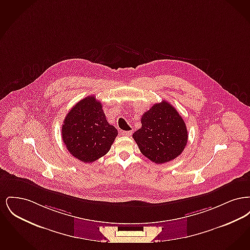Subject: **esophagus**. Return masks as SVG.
<instances>
[{"label": "esophagus", "instance_id": "obj_1", "mask_svg": "<svg viewBox=\"0 0 250 250\" xmlns=\"http://www.w3.org/2000/svg\"><path fill=\"white\" fill-rule=\"evenodd\" d=\"M132 132H133L132 130L123 131V132H122V135H123V136H125V137H130L131 135H132Z\"/></svg>", "mask_w": 250, "mask_h": 250}]
</instances>
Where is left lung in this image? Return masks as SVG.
Instances as JSON below:
<instances>
[{"label":"left lung","instance_id":"1","mask_svg":"<svg viewBox=\"0 0 250 250\" xmlns=\"http://www.w3.org/2000/svg\"><path fill=\"white\" fill-rule=\"evenodd\" d=\"M143 155L156 164L182 154L188 139L182 116L168 102L155 104L142 117V127L133 134Z\"/></svg>","mask_w":250,"mask_h":250}]
</instances>
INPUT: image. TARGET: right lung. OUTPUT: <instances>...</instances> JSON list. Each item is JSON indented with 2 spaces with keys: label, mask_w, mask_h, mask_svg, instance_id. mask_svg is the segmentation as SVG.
Wrapping results in <instances>:
<instances>
[{
  "label": "right lung",
  "mask_w": 250,
  "mask_h": 250,
  "mask_svg": "<svg viewBox=\"0 0 250 250\" xmlns=\"http://www.w3.org/2000/svg\"><path fill=\"white\" fill-rule=\"evenodd\" d=\"M117 135V129L107 123L102 104L95 95L85 97L72 107L62 127L66 149L84 163L106 155Z\"/></svg>",
  "instance_id": "obj_1"
}]
</instances>
